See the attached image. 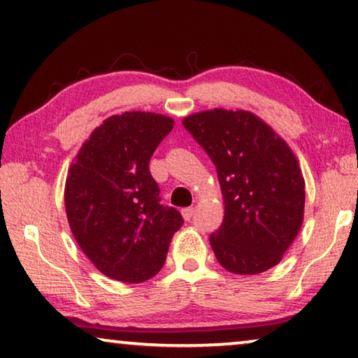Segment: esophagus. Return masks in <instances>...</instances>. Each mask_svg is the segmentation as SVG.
Returning <instances> with one entry per match:
<instances>
[{
	"label": "esophagus",
	"instance_id": "obj_1",
	"mask_svg": "<svg viewBox=\"0 0 358 358\" xmlns=\"http://www.w3.org/2000/svg\"><path fill=\"white\" fill-rule=\"evenodd\" d=\"M193 214H194V209H193V208H185V209H181V215H183L185 220H189L191 217H193Z\"/></svg>",
	"mask_w": 358,
	"mask_h": 358
}]
</instances>
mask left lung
<instances>
[{"instance_id":"left-lung-1","label":"left lung","mask_w":358,"mask_h":358,"mask_svg":"<svg viewBox=\"0 0 358 358\" xmlns=\"http://www.w3.org/2000/svg\"><path fill=\"white\" fill-rule=\"evenodd\" d=\"M183 127L217 169L225 214L209 241L220 266L255 275L279 264L303 224L305 180L294 150L246 110H204Z\"/></svg>"}]
</instances>
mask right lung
<instances>
[{
    "label": "right lung",
    "instance_id": "right-lung-1",
    "mask_svg": "<svg viewBox=\"0 0 358 358\" xmlns=\"http://www.w3.org/2000/svg\"><path fill=\"white\" fill-rule=\"evenodd\" d=\"M152 112L112 115L74 157L64 185L68 222L84 255L110 279L139 284L162 269L183 217L160 204L149 160L172 131Z\"/></svg>",
    "mask_w": 358,
    "mask_h": 358
}]
</instances>
